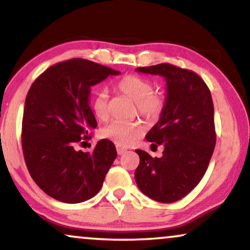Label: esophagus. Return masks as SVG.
Wrapping results in <instances>:
<instances>
[{
  "label": "esophagus",
  "mask_w": 250,
  "mask_h": 250,
  "mask_svg": "<svg viewBox=\"0 0 250 250\" xmlns=\"http://www.w3.org/2000/svg\"><path fill=\"white\" fill-rule=\"evenodd\" d=\"M116 150H117L118 155H123V153H125L126 151H127V149L124 148V146H116Z\"/></svg>",
  "instance_id": "1"
}]
</instances>
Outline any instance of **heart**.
I'll list each match as a JSON object with an SVG mask.
<instances>
[{
  "label": "heart",
  "instance_id": "obj_1",
  "mask_svg": "<svg viewBox=\"0 0 250 250\" xmlns=\"http://www.w3.org/2000/svg\"><path fill=\"white\" fill-rule=\"evenodd\" d=\"M116 88L135 102L138 112L146 121L155 122L162 116L165 108V99L163 95L153 92L155 84L149 78L138 75H126L116 83ZM91 109L99 121H107L109 117L107 92L99 91L93 94ZM145 126L139 122H114L101 128L100 135L101 138L110 140L117 146H129L141 138Z\"/></svg>",
  "mask_w": 250,
  "mask_h": 250
}]
</instances>
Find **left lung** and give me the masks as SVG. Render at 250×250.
Wrapping results in <instances>:
<instances>
[{"label": "left lung", "mask_w": 250, "mask_h": 250, "mask_svg": "<svg viewBox=\"0 0 250 250\" xmlns=\"http://www.w3.org/2000/svg\"><path fill=\"white\" fill-rule=\"evenodd\" d=\"M166 81L165 108L146 139L163 146L160 158L135 150L140 164L135 181L146 196L159 203H174L192 191L206 173L216 133L214 105L206 83L193 71L169 63L136 68Z\"/></svg>", "instance_id": "obj_1"}]
</instances>
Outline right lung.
Returning <instances> with one entry per match:
<instances>
[{"label":"right lung","instance_id":"obj_1","mask_svg":"<svg viewBox=\"0 0 250 250\" xmlns=\"http://www.w3.org/2000/svg\"><path fill=\"white\" fill-rule=\"evenodd\" d=\"M119 74L70 59L47 68L30 86L22 117L23 157L32 179L54 199L78 204L100 191L117 157L115 145L102 139L92 153L76 146L98 125L90 107L91 87Z\"/></svg>","mask_w":250,"mask_h":250}]
</instances>
